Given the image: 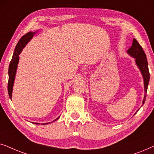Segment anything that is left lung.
<instances>
[{
    "label": "left lung",
    "instance_id": "1",
    "mask_svg": "<svg viewBox=\"0 0 154 154\" xmlns=\"http://www.w3.org/2000/svg\"><path fill=\"white\" fill-rule=\"evenodd\" d=\"M127 52L132 56V57L135 59V62L137 66L140 69V70L142 73L143 79H144V91L147 92V88H148V85L149 83V79H150V74H149V67H148V62H147L146 56L144 53V51L143 50L142 48L137 41L135 38L133 39L132 45L129 49L128 50ZM146 94L144 95V98L143 100L142 104H144L145 100H146ZM138 111V110H137Z\"/></svg>",
    "mask_w": 154,
    "mask_h": 154
}]
</instances>
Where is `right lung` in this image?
I'll use <instances>...</instances> for the list:
<instances>
[{"instance_id": "1", "label": "right lung", "mask_w": 154, "mask_h": 154, "mask_svg": "<svg viewBox=\"0 0 154 154\" xmlns=\"http://www.w3.org/2000/svg\"><path fill=\"white\" fill-rule=\"evenodd\" d=\"M35 34V32H28L26 33L21 38L20 41L17 44L15 49H14V52L13 53V56L11 61H10V65H9V69H8V75H9V79H8V94L10 99H12V88H13L14 78H15L17 69V64L19 62V54L21 53L22 51V49L24 48V46L29 43V41L32 38L33 35ZM59 118L56 119L54 121H55L57 120ZM34 124H40L37 123H33ZM48 123H42L43 125H47Z\"/></svg>"}]
</instances>
